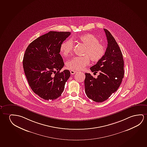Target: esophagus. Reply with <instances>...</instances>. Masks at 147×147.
I'll return each instance as SVG.
<instances>
[{"label":"esophagus","mask_w":147,"mask_h":147,"mask_svg":"<svg viewBox=\"0 0 147 147\" xmlns=\"http://www.w3.org/2000/svg\"><path fill=\"white\" fill-rule=\"evenodd\" d=\"M76 72V71H75L74 70H71L70 71V73L71 74L73 75L75 74V73Z\"/></svg>","instance_id":"esophagus-1"}]
</instances>
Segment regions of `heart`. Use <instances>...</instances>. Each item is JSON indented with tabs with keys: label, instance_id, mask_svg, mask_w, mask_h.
I'll use <instances>...</instances> for the list:
<instances>
[{
	"label": "heart",
	"instance_id": "obj_1",
	"mask_svg": "<svg viewBox=\"0 0 147 147\" xmlns=\"http://www.w3.org/2000/svg\"><path fill=\"white\" fill-rule=\"evenodd\" d=\"M78 40L85 47L83 57H76L67 62V67L73 70H81L90 64V59L92 62H98L104 57L106 49L104 45L100 42L99 39L92 34H86L79 36ZM73 43L69 40L63 43L60 47V51L63 55L67 57L72 51Z\"/></svg>",
	"mask_w": 147,
	"mask_h": 147
}]
</instances>
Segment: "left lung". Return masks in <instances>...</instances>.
Instances as JSON below:
<instances>
[{
    "instance_id": "left-lung-1",
    "label": "left lung",
    "mask_w": 147,
    "mask_h": 147,
    "mask_svg": "<svg viewBox=\"0 0 147 147\" xmlns=\"http://www.w3.org/2000/svg\"><path fill=\"white\" fill-rule=\"evenodd\" d=\"M108 46L104 57L90 68L92 72H99L96 78L85 73V94L94 102L107 100L117 91L124 77V60L121 51L111 33L104 29Z\"/></svg>"
}]
</instances>
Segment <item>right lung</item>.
<instances>
[{"label": "right lung", "instance_id": "obj_1", "mask_svg": "<svg viewBox=\"0 0 147 147\" xmlns=\"http://www.w3.org/2000/svg\"><path fill=\"white\" fill-rule=\"evenodd\" d=\"M70 32L49 31L33 41L26 49L24 70L31 90L45 100L61 96L70 76L68 70L60 72L64 63L60 47Z\"/></svg>", "mask_w": 147, "mask_h": 147}]
</instances>
